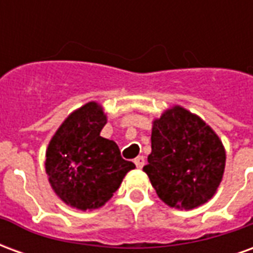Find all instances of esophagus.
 <instances>
[{
    "mask_svg": "<svg viewBox=\"0 0 253 253\" xmlns=\"http://www.w3.org/2000/svg\"><path fill=\"white\" fill-rule=\"evenodd\" d=\"M134 164L137 168H142L143 164H145V159H143V156H138L137 159L134 160Z\"/></svg>",
    "mask_w": 253,
    "mask_h": 253,
    "instance_id": "34e87169",
    "label": "esophagus"
}]
</instances>
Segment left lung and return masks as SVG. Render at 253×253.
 Instances as JSON below:
<instances>
[{
    "label": "left lung",
    "mask_w": 253,
    "mask_h": 253,
    "mask_svg": "<svg viewBox=\"0 0 253 253\" xmlns=\"http://www.w3.org/2000/svg\"><path fill=\"white\" fill-rule=\"evenodd\" d=\"M225 161L217 132L184 107L173 105L153 121L143 172L165 205L180 210L205 205L222 181Z\"/></svg>",
    "instance_id": "1"
}]
</instances>
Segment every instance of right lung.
Here are the masks:
<instances>
[{
  "label": "right lung",
  "mask_w": 253,
  "mask_h": 253,
  "mask_svg": "<svg viewBox=\"0 0 253 253\" xmlns=\"http://www.w3.org/2000/svg\"><path fill=\"white\" fill-rule=\"evenodd\" d=\"M107 114L97 101L74 110L58 127L46 150V173L55 195L81 211L100 209L135 168L114 141L100 132Z\"/></svg>",
  "instance_id": "add662e5"
}]
</instances>
